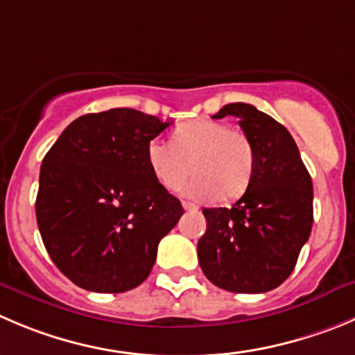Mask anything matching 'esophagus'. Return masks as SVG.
Wrapping results in <instances>:
<instances>
[{"label":"esophagus","mask_w":355,"mask_h":355,"mask_svg":"<svg viewBox=\"0 0 355 355\" xmlns=\"http://www.w3.org/2000/svg\"><path fill=\"white\" fill-rule=\"evenodd\" d=\"M183 209L184 211H197V205L191 204V202H183Z\"/></svg>","instance_id":"esophagus-1"}]
</instances>
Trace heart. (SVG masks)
Instances as JSON below:
<instances>
[{"mask_svg":"<svg viewBox=\"0 0 355 355\" xmlns=\"http://www.w3.org/2000/svg\"><path fill=\"white\" fill-rule=\"evenodd\" d=\"M146 160L165 190H180L193 172L195 178L184 187L188 197L234 200L252 180L254 148L242 130L211 118H197L180 125L172 132L171 143L151 139Z\"/></svg>","mask_w":355,"mask_h":355,"instance_id":"1","label":"heart"}]
</instances>
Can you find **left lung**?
I'll list each match as a JSON object with an SVG mask.
<instances>
[{"mask_svg":"<svg viewBox=\"0 0 355 355\" xmlns=\"http://www.w3.org/2000/svg\"><path fill=\"white\" fill-rule=\"evenodd\" d=\"M226 114L254 148V172L234 207L204 209L207 230L198 263L209 281L230 293H266L291 275L313 223L312 180L284 125L254 106L232 103Z\"/></svg>","mask_w":355,"mask_h":355,"instance_id":"1","label":"left lung"}]
</instances>
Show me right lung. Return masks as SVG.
I'll use <instances>...</instances> for the list:
<instances>
[{
	"mask_svg": "<svg viewBox=\"0 0 355 355\" xmlns=\"http://www.w3.org/2000/svg\"><path fill=\"white\" fill-rule=\"evenodd\" d=\"M168 121L130 107L67 125L40 171L36 219L57 268L80 288L123 293L146 281L158 242L183 216L146 160Z\"/></svg>",
	"mask_w": 355,
	"mask_h": 355,
	"instance_id": "add662e5",
	"label": "right lung"
}]
</instances>
